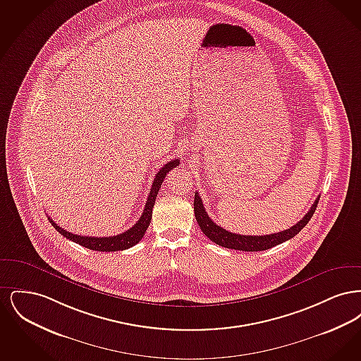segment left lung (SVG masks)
I'll return each mask as SVG.
<instances>
[{"instance_id":"8db88e82","label":"left lung","mask_w":361,"mask_h":361,"mask_svg":"<svg viewBox=\"0 0 361 361\" xmlns=\"http://www.w3.org/2000/svg\"><path fill=\"white\" fill-rule=\"evenodd\" d=\"M318 200H319V196L317 197V200L310 208L309 212L295 226H292L288 230L275 233V234H268V235H240V234H235V233H230V231L224 230V227L214 224L211 221V218L208 216L204 206H203V202H202L197 192L195 193L193 211H195L196 221L200 226L202 231L204 233V235L212 242H215L216 245L224 246L227 249L242 250V252H262V250H268L276 245H280L286 240L293 238L306 224H309L312 214L315 212Z\"/></svg>"}]
</instances>
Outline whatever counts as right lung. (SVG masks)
<instances>
[{
	"mask_svg": "<svg viewBox=\"0 0 361 361\" xmlns=\"http://www.w3.org/2000/svg\"><path fill=\"white\" fill-rule=\"evenodd\" d=\"M180 164L178 159H172L171 162L165 164L159 172L155 174L153 185L150 188V193L146 202V206L143 208L142 216L139 218L137 224H134L131 228H128L127 231L114 235V237H86V235H77L69 233L66 230H63L62 227H59L49 216L50 224L55 227V230L58 233H61V235L66 237L68 240H73L84 247H87L90 250H96V252H118V250H126L128 247H133L134 245H137L139 240L143 238L149 224L152 222V214H153V207H154L155 199L158 195V190L161 188L166 174L169 171H172L173 168H176Z\"/></svg>",
	"mask_w": 361,
	"mask_h": 361,
	"instance_id": "obj_1",
	"label": "right lung"
}]
</instances>
